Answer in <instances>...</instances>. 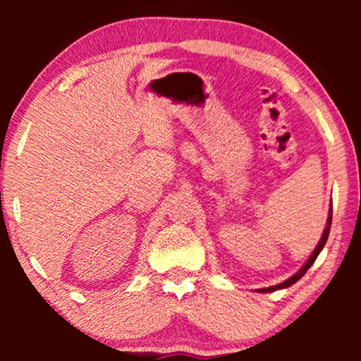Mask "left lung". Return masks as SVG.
<instances>
[{
	"mask_svg": "<svg viewBox=\"0 0 361 361\" xmlns=\"http://www.w3.org/2000/svg\"><path fill=\"white\" fill-rule=\"evenodd\" d=\"M331 221H333V204H331V207H329V215H327L326 229H324V233H322V238H321V241H319V244H317V246H316V250H314L312 255L309 256V259L305 261V264H304V267H302L300 270L295 273V275H292V276H290L288 280L281 281V283H279V285H273V287H268V288H259V290H256V292H275V290L288 288L290 285H293V283H295V281H299V280L302 279V276L305 275V271H307L309 268L312 267V264H314V261H316V258H317V256H319V252H321V251H322V247H324V244H326V241H327V235H329V229H331Z\"/></svg>",
	"mask_w": 361,
	"mask_h": 361,
	"instance_id": "1",
	"label": "left lung"
}]
</instances>
